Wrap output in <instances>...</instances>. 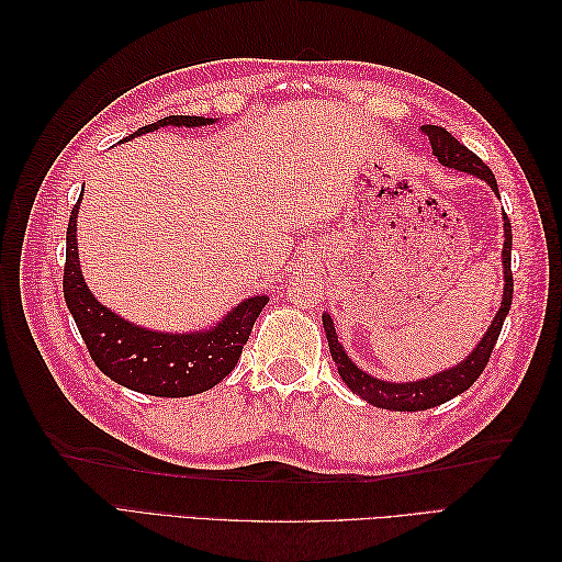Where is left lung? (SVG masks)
I'll use <instances>...</instances> for the list:
<instances>
[{
	"instance_id": "obj_1",
	"label": "left lung",
	"mask_w": 562,
	"mask_h": 562,
	"mask_svg": "<svg viewBox=\"0 0 562 562\" xmlns=\"http://www.w3.org/2000/svg\"><path fill=\"white\" fill-rule=\"evenodd\" d=\"M422 133L427 135L434 157L438 164H443L448 168H454V171H464L475 178L485 180L492 192L499 194L497 190V180L492 176L490 168L481 161V157H475L469 147H464L457 138L440 128V126H422ZM502 265H504V293H502V307L492 318L487 333L481 337V342L475 345V349L467 356L464 361H459L457 366L438 372V375H431L427 380H417V382H384L368 375L359 366H356L342 345L337 342V333L333 326L330 314H323V328H326L328 337V347L330 356L337 366L339 378L353 391L356 396H361L370 405L384 407V411H398V413H415V411H429V407H436L440 403H446L464 391L481 378V372L485 370L490 353L497 345V337L502 333L504 318L512 310V300H514V274H512V223L504 213V250H502Z\"/></svg>"
}]
</instances>
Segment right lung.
<instances>
[{
    "instance_id": "right-lung-1",
    "label": "right lung",
    "mask_w": 562,
    "mask_h": 562,
    "mask_svg": "<svg viewBox=\"0 0 562 562\" xmlns=\"http://www.w3.org/2000/svg\"><path fill=\"white\" fill-rule=\"evenodd\" d=\"M213 122L215 119L206 116L173 114L138 128L128 135V140L161 126L194 128ZM79 201L75 203L70 225H67L63 293L93 363L116 384L161 398L194 396L223 382L239 363L252 323L265 310L269 297L252 295L244 300L239 307L227 312V316L209 330L159 333L135 326L105 304H100L83 281L77 250Z\"/></svg>"
}]
</instances>
